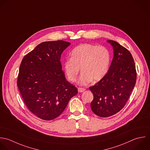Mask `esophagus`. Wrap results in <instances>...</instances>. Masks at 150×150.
I'll return each mask as SVG.
<instances>
[{
    "instance_id": "1",
    "label": "esophagus",
    "mask_w": 150,
    "mask_h": 150,
    "mask_svg": "<svg viewBox=\"0 0 150 150\" xmlns=\"http://www.w3.org/2000/svg\"><path fill=\"white\" fill-rule=\"evenodd\" d=\"M78 91L79 92H83L85 91V89L84 88H78Z\"/></svg>"
}]
</instances>
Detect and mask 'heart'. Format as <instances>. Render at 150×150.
Masks as SVG:
<instances>
[{"label": "heart", "instance_id": "heart-1", "mask_svg": "<svg viewBox=\"0 0 150 150\" xmlns=\"http://www.w3.org/2000/svg\"><path fill=\"white\" fill-rule=\"evenodd\" d=\"M71 58L64 61L63 67L69 81H76L80 71L82 72L78 83L86 85L92 80L98 82L106 74L109 64L110 54L106 48L83 44L75 48L71 52Z\"/></svg>", "mask_w": 150, "mask_h": 150}]
</instances>
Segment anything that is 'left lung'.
<instances>
[{"mask_svg": "<svg viewBox=\"0 0 150 150\" xmlns=\"http://www.w3.org/2000/svg\"><path fill=\"white\" fill-rule=\"evenodd\" d=\"M113 50V58L108 73L89 89L93 94L92 112L102 117L121 110L133 90L137 78L134 59L129 50L113 40H108Z\"/></svg>", "mask_w": 150, "mask_h": 150, "instance_id": "left-lung-1", "label": "left lung"}]
</instances>
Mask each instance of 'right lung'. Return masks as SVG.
<instances>
[{
  "instance_id": "add662e5",
  "label": "right lung",
  "mask_w": 150,
  "mask_h": 150,
  "mask_svg": "<svg viewBox=\"0 0 150 150\" xmlns=\"http://www.w3.org/2000/svg\"><path fill=\"white\" fill-rule=\"evenodd\" d=\"M71 45L58 40L38 44L24 57L17 86L27 108L44 120L58 117L77 88L67 81L60 62L61 54Z\"/></svg>"
}]
</instances>
